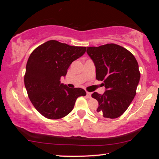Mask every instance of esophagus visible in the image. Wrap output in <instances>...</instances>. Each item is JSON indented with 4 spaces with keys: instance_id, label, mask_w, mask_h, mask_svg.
Segmentation results:
<instances>
[{
    "instance_id": "esophagus-1",
    "label": "esophagus",
    "mask_w": 159,
    "mask_h": 159,
    "mask_svg": "<svg viewBox=\"0 0 159 159\" xmlns=\"http://www.w3.org/2000/svg\"><path fill=\"white\" fill-rule=\"evenodd\" d=\"M87 98H91V93L87 92Z\"/></svg>"
}]
</instances>
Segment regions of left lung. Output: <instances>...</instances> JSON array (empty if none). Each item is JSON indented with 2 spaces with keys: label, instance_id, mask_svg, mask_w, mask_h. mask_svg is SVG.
I'll use <instances>...</instances> for the list:
<instances>
[{
  "label": "left lung",
  "instance_id": "8db88e82",
  "mask_svg": "<svg viewBox=\"0 0 159 159\" xmlns=\"http://www.w3.org/2000/svg\"><path fill=\"white\" fill-rule=\"evenodd\" d=\"M87 52L96 66V79L107 89L102 95L92 94L98 102L97 114L111 119L119 117L136 95L140 78L138 61L126 48L114 43L87 47Z\"/></svg>",
  "mask_w": 159,
  "mask_h": 159
}]
</instances>
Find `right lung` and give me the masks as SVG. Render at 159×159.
Masks as SVG:
<instances>
[{"label": "right lung", "mask_w": 159, "mask_h": 159, "mask_svg": "<svg viewBox=\"0 0 159 159\" xmlns=\"http://www.w3.org/2000/svg\"><path fill=\"white\" fill-rule=\"evenodd\" d=\"M86 48L49 40L30 54L24 81L30 102L43 116L61 119L72 111L79 96H86L83 89L69 88L61 82L71 63L83 55Z\"/></svg>", "instance_id": "right-lung-1"}]
</instances>
